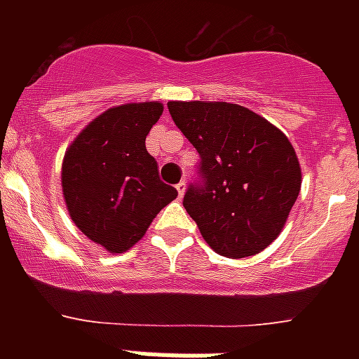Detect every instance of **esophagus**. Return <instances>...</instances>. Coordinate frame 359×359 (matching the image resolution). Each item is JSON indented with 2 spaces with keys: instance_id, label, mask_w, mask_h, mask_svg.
<instances>
[{
  "instance_id": "esophagus-1",
  "label": "esophagus",
  "mask_w": 359,
  "mask_h": 359,
  "mask_svg": "<svg viewBox=\"0 0 359 359\" xmlns=\"http://www.w3.org/2000/svg\"><path fill=\"white\" fill-rule=\"evenodd\" d=\"M184 190H186V182H184V180H180L179 184H177V191H179V197L184 196Z\"/></svg>"
}]
</instances>
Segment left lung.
<instances>
[{
    "label": "left lung",
    "mask_w": 359,
    "mask_h": 359,
    "mask_svg": "<svg viewBox=\"0 0 359 359\" xmlns=\"http://www.w3.org/2000/svg\"><path fill=\"white\" fill-rule=\"evenodd\" d=\"M171 119L199 152L186 212L216 253L255 255L283 229L300 194L296 152L276 126L229 102H169Z\"/></svg>",
    "instance_id": "8db88e82"
}]
</instances>
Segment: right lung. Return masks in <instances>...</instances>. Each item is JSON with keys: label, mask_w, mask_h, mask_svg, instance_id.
I'll return each mask as SVG.
<instances>
[{"label": "right lung", "mask_w": 359, "mask_h": 359, "mask_svg": "<svg viewBox=\"0 0 359 359\" xmlns=\"http://www.w3.org/2000/svg\"><path fill=\"white\" fill-rule=\"evenodd\" d=\"M162 104L117 106L93 121L63 160V196L70 218L93 242L121 253L145 235L177 197L158 177L145 137L162 115Z\"/></svg>", "instance_id": "add662e5"}]
</instances>
